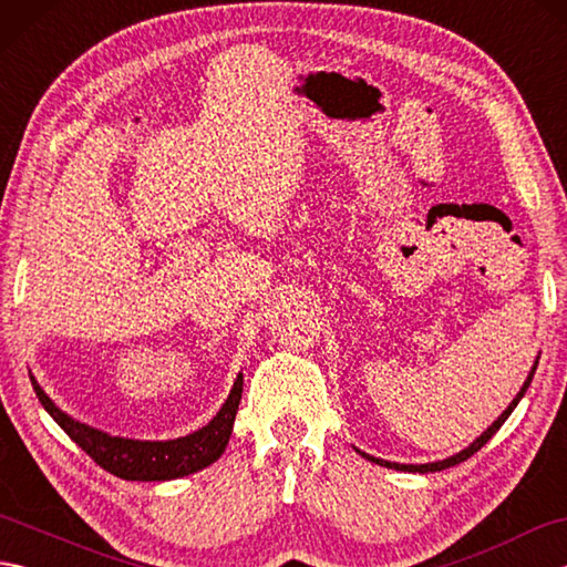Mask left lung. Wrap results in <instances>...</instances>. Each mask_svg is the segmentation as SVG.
Segmentation results:
<instances>
[{
    "label": "left lung",
    "instance_id": "8db88e82",
    "mask_svg": "<svg viewBox=\"0 0 567 567\" xmlns=\"http://www.w3.org/2000/svg\"><path fill=\"white\" fill-rule=\"evenodd\" d=\"M536 365H538V360L534 363V368H532V372H528V378H526V382H524V388L519 390V394L514 396L512 400V404L504 409L502 412V416H497V421L495 424H492L487 431H483L480 433V439H475L473 443L467 445L465 451H461V453H455V455H451V457H445V461H436V463H424V465H400V463H390V461H382V457H375V455H368V453H363V451H358L360 455L363 457H368V461H372V463H378V465H384V467H394V470H404V473H439V470H445V467H453V465H457V463H463V461H467L470 455H475L480 449H483V445L495 436V433L499 431V426L504 424V421L509 419V414L514 412V406L522 402V396L526 394V390H528V384H532V380H534V372H536Z\"/></svg>",
    "mask_w": 567,
    "mask_h": 567
}]
</instances>
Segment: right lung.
Returning a JSON list of instances; mask_svg holds the SVG:
<instances>
[{"label": "right lung", "instance_id": "1", "mask_svg": "<svg viewBox=\"0 0 567 567\" xmlns=\"http://www.w3.org/2000/svg\"><path fill=\"white\" fill-rule=\"evenodd\" d=\"M31 384L45 412L55 419V424L63 429L94 463L104 467L106 473L122 480H138V483H163V480L192 475L197 473V470L212 465L214 461H219L221 453L226 451L228 439H231L240 392H244V375L238 372L224 406L216 412V416L207 426L189 433V436L173 441H136L92 429L87 424H82V421L68 416L63 409H58L51 396L41 390V384L33 378Z\"/></svg>", "mask_w": 567, "mask_h": 567}]
</instances>
